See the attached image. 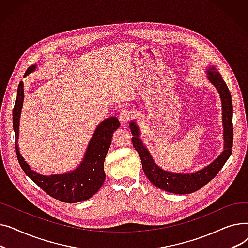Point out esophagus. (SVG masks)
I'll return each mask as SVG.
<instances>
[{
  "label": "esophagus",
  "mask_w": 248,
  "mask_h": 248,
  "mask_svg": "<svg viewBox=\"0 0 248 248\" xmlns=\"http://www.w3.org/2000/svg\"><path fill=\"white\" fill-rule=\"evenodd\" d=\"M132 116H133V112H132L131 110H129V109H123V110L120 112V114H119V119H120L121 123L124 124V123H126L127 121L131 120Z\"/></svg>",
  "instance_id": "esophagus-1"
}]
</instances>
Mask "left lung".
I'll return each mask as SVG.
<instances>
[{"instance_id": "8db88e82", "label": "left lung", "mask_w": 248, "mask_h": 248, "mask_svg": "<svg viewBox=\"0 0 248 248\" xmlns=\"http://www.w3.org/2000/svg\"><path fill=\"white\" fill-rule=\"evenodd\" d=\"M207 78L218 90L222 101V122H223V138H224V151L219 157L208 165L202 170L191 174H178L170 173L163 170L152 158L151 154L144 147L140 140V128L135 121L129 124L131 132L133 134V145L139 153L141 161V166L144 173L152 183L162 190L175 194H190L204 187L219 173L222 169L230 155L233 146V124H232V100L230 91L223 80L222 76L216 70L214 66L210 67L207 71Z\"/></svg>"}]
</instances>
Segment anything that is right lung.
Here are the masks:
<instances>
[{
    "label": "right lung",
    "instance_id": "right-lung-1",
    "mask_svg": "<svg viewBox=\"0 0 248 248\" xmlns=\"http://www.w3.org/2000/svg\"><path fill=\"white\" fill-rule=\"evenodd\" d=\"M35 68L36 65L30 66L26 70L25 76L33 72ZM23 86V82L21 81L18 86L15 107L13 109V127L16 136L15 148L18 162L23 171L49 196L59 201L77 203L93 197L100 189L106 179L103 170L104 159L110 147L112 135L120 127L119 120L112 116L98 124L89 141L82 162L75 170L61 175H40L31 170L29 165L20 155L18 147L19 123L24 100Z\"/></svg>",
    "mask_w": 248,
    "mask_h": 248
}]
</instances>
